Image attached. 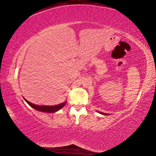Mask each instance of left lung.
Masks as SVG:
<instances>
[{"label":"left lung","mask_w":156,"mask_h":156,"mask_svg":"<svg viewBox=\"0 0 156 156\" xmlns=\"http://www.w3.org/2000/svg\"><path fill=\"white\" fill-rule=\"evenodd\" d=\"M100 112V114L103 115H107V114H106V113H104V112Z\"/></svg>","instance_id":"obj_1"}]
</instances>
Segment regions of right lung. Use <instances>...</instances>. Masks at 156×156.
Returning a JSON list of instances; mask_svg holds the SVG:
<instances>
[{
  "label": "right lung",
  "mask_w": 156,
  "mask_h": 156,
  "mask_svg": "<svg viewBox=\"0 0 156 156\" xmlns=\"http://www.w3.org/2000/svg\"><path fill=\"white\" fill-rule=\"evenodd\" d=\"M24 100H25V101L29 104L31 107H32L33 108H34L36 111H41V112H49V113H52V112H55L56 111H58V110L61 109L66 104V101H64L62 103H60L58 105H51V106H48V105H35L33 104V103L29 102V101H27L25 98Z\"/></svg>",
  "instance_id": "right-lung-1"
}]
</instances>
